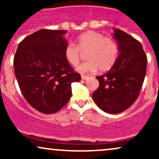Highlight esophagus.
<instances>
[{"label": "esophagus", "mask_w": 159, "mask_h": 159, "mask_svg": "<svg viewBox=\"0 0 159 159\" xmlns=\"http://www.w3.org/2000/svg\"><path fill=\"white\" fill-rule=\"evenodd\" d=\"M88 78H89L88 76H87V75H81V79H83V80H87Z\"/></svg>", "instance_id": "1"}]
</instances>
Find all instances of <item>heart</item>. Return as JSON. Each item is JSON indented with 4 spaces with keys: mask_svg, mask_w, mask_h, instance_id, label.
I'll return each mask as SVG.
<instances>
[{
    "mask_svg": "<svg viewBox=\"0 0 159 159\" xmlns=\"http://www.w3.org/2000/svg\"><path fill=\"white\" fill-rule=\"evenodd\" d=\"M76 42L77 46L72 43L66 45L64 56L71 65L76 66L81 60V52L87 51V61L76 67L80 73H90L97 69L100 72L108 70L119 55V46L116 40L98 32L86 31L78 36Z\"/></svg>",
    "mask_w": 159,
    "mask_h": 159,
    "instance_id": "b5f03b06",
    "label": "heart"
}]
</instances>
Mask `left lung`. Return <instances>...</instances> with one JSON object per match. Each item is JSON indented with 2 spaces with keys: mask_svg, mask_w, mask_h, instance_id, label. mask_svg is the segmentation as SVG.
<instances>
[{
  "mask_svg": "<svg viewBox=\"0 0 159 159\" xmlns=\"http://www.w3.org/2000/svg\"><path fill=\"white\" fill-rule=\"evenodd\" d=\"M114 31L120 54L108 72L96 77L99 86L92 95L101 110L112 114L123 112L136 101L147 65V55L140 42L119 29Z\"/></svg>",
  "mask_w": 159,
  "mask_h": 159,
  "instance_id": "left-lung-1",
  "label": "left lung"
}]
</instances>
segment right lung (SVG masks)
I'll return each mask as SVG.
<instances>
[{
    "mask_svg": "<svg viewBox=\"0 0 159 159\" xmlns=\"http://www.w3.org/2000/svg\"><path fill=\"white\" fill-rule=\"evenodd\" d=\"M66 32L38 30L19 43L14 56V71L24 97L46 114L64 107L72 96L71 84L81 80L65 58Z\"/></svg>",
    "mask_w": 159,
    "mask_h": 159,
    "instance_id": "right-lung-1",
    "label": "right lung"
}]
</instances>
